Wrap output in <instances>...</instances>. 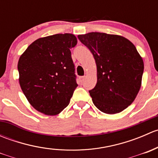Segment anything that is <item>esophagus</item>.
<instances>
[{
    "instance_id": "obj_1",
    "label": "esophagus",
    "mask_w": 158,
    "mask_h": 158,
    "mask_svg": "<svg viewBox=\"0 0 158 158\" xmlns=\"http://www.w3.org/2000/svg\"><path fill=\"white\" fill-rule=\"evenodd\" d=\"M84 79H85V76H80V77L79 78V80L81 83H82V82H84Z\"/></svg>"
}]
</instances>
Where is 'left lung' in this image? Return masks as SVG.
I'll list each match as a JSON object with an SVG mask.
<instances>
[{"label": "left lung", "instance_id": "8db88e82", "mask_svg": "<svg viewBox=\"0 0 158 158\" xmlns=\"http://www.w3.org/2000/svg\"><path fill=\"white\" fill-rule=\"evenodd\" d=\"M97 66V83L89 91L95 107L106 114L128 108L141 85L144 62L136 47L118 35L92 32L79 35Z\"/></svg>", "mask_w": 158, "mask_h": 158}]
</instances>
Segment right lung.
Instances as JSON below:
<instances>
[{"label": "right lung", "instance_id": "1", "mask_svg": "<svg viewBox=\"0 0 158 158\" xmlns=\"http://www.w3.org/2000/svg\"><path fill=\"white\" fill-rule=\"evenodd\" d=\"M77 44L71 33L39 38L19 59L20 88L38 111L56 115L69 105L78 86L70 49Z\"/></svg>", "mask_w": 158, "mask_h": 158}]
</instances>
